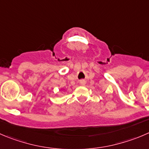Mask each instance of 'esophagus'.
<instances>
[{
	"label": "esophagus",
	"instance_id": "esophagus-1",
	"mask_svg": "<svg viewBox=\"0 0 149 149\" xmlns=\"http://www.w3.org/2000/svg\"><path fill=\"white\" fill-rule=\"evenodd\" d=\"M81 85H84L85 84V82H84V81H81Z\"/></svg>",
	"mask_w": 149,
	"mask_h": 149
}]
</instances>
